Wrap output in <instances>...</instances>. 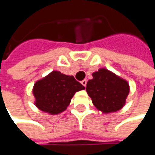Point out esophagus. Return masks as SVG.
Returning a JSON list of instances; mask_svg holds the SVG:
<instances>
[{"instance_id": "obj_1", "label": "esophagus", "mask_w": 155, "mask_h": 155, "mask_svg": "<svg viewBox=\"0 0 155 155\" xmlns=\"http://www.w3.org/2000/svg\"><path fill=\"white\" fill-rule=\"evenodd\" d=\"M81 84H83L84 86L85 87V86H86V84H87V80H86V79H84V80H82V81H81Z\"/></svg>"}]
</instances>
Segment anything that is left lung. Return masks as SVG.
<instances>
[{
    "label": "left lung",
    "mask_w": 155,
    "mask_h": 155,
    "mask_svg": "<svg viewBox=\"0 0 155 155\" xmlns=\"http://www.w3.org/2000/svg\"><path fill=\"white\" fill-rule=\"evenodd\" d=\"M92 76L86 91L97 109L104 113L122 109L129 92L128 83L106 69H100Z\"/></svg>",
    "instance_id": "obj_1"
}]
</instances>
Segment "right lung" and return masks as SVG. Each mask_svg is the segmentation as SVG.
<instances>
[{"mask_svg": "<svg viewBox=\"0 0 155 155\" xmlns=\"http://www.w3.org/2000/svg\"><path fill=\"white\" fill-rule=\"evenodd\" d=\"M84 89V86L74 77L56 71H51L34 84L35 105L42 111L53 115L58 114L67 108L75 93Z\"/></svg>", "mask_w": 155, "mask_h": 155, "instance_id": "right-lung-1", "label": "right lung"}]
</instances>
